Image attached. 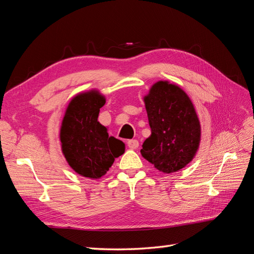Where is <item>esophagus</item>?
<instances>
[{
    "mask_svg": "<svg viewBox=\"0 0 254 254\" xmlns=\"http://www.w3.org/2000/svg\"><path fill=\"white\" fill-rule=\"evenodd\" d=\"M127 145H128V147L130 149H136L137 147H139V141H137V140H129L127 142Z\"/></svg>",
    "mask_w": 254,
    "mask_h": 254,
    "instance_id": "esophagus-1",
    "label": "esophagus"
}]
</instances>
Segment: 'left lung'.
I'll return each instance as SVG.
<instances>
[{"mask_svg": "<svg viewBox=\"0 0 254 254\" xmlns=\"http://www.w3.org/2000/svg\"><path fill=\"white\" fill-rule=\"evenodd\" d=\"M151 134L142 145V156L165 174L178 172L196 155L200 123L190 97L168 81H158L144 97Z\"/></svg>", "mask_w": 254, "mask_h": 254, "instance_id": "obj_1", "label": "left lung"}]
</instances>
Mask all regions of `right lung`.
<instances>
[{
    "instance_id": "obj_1",
    "label": "right lung",
    "mask_w": 254,
    "mask_h": 254,
    "mask_svg": "<svg viewBox=\"0 0 254 254\" xmlns=\"http://www.w3.org/2000/svg\"><path fill=\"white\" fill-rule=\"evenodd\" d=\"M105 97L92 90L76 95L68 104L60 129L63 152L73 170L90 179H98L125 151V144L109 136L97 121Z\"/></svg>"
}]
</instances>
